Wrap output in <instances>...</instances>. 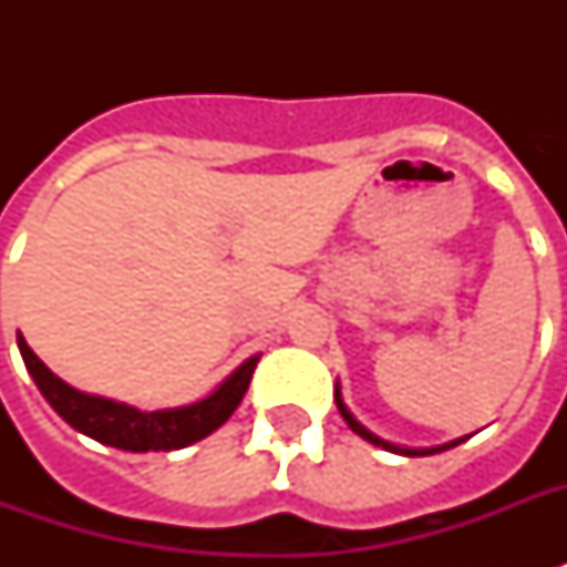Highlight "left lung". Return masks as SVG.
Masks as SVG:
<instances>
[{
    "label": "left lung",
    "mask_w": 567,
    "mask_h": 567,
    "mask_svg": "<svg viewBox=\"0 0 567 567\" xmlns=\"http://www.w3.org/2000/svg\"><path fill=\"white\" fill-rule=\"evenodd\" d=\"M336 405H338V412H341V417L347 421V426L355 432V435H362L364 441H371V444H377V447L382 450H391V453H400V456H432V453H441V450H450V447H456V444H462V441L467 439H456V441H447V444H439V447H400V444H391V441H382L379 435H373L368 426H362V423L355 421L353 412L347 409L344 405V396H341V388H336Z\"/></svg>",
    "instance_id": "1"
}]
</instances>
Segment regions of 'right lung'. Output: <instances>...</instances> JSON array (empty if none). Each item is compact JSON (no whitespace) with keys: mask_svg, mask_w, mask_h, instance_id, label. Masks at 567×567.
Here are the masks:
<instances>
[{"mask_svg":"<svg viewBox=\"0 0 567 567\" xmlns=\"http://www.w3.org/2000/svg\"><path fill=\"white\" fill-rule=\"evenodd\" d=\"M17 347H20L25 371L31 373L40 394L47 396V403L73 430L84 432L87 439L109 444V447L128 450V453L182 450L194 444V441L205 439V435H212L238 409L258 364V355L247 359L214 394H208L199 403L179 405V409H158V412H141L135 405L117 403V400H109V396L84 394L79 388L66 385L64 379L55 377L38 355L31 353V347L25 344L22 336H17Z\"/></svg>","mask_w":567,"mask_h":567,"instance_id":"obj_1","label":"right lung"}]
</instances>
